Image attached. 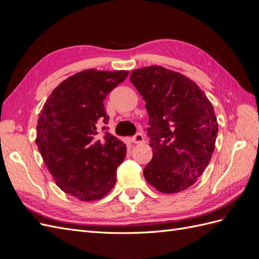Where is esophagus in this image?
<instances>
[{
  "label": "esophagus",
  "instance_id": "esophagus-1",
  "mask_svg": "<svg viewBox=\"0 0 259 259\" xmlns=\"http://www.w3.org/2000/svg\"><path fill=\"white\" fill-rule=\"evenodd\" d=\"M132 142L134 144H141L144 142V136L142 133H137L135 136L132 137Z\"/></svg>",
  "mask_w": 259,
  "mask_h": 259
}]
</instances>
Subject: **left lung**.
Instances as JSON below:
<instances>
[{
  "label": "left lung",
  "mask_w": 259,
  "mask_h": 259,
  "mask_svg": "<svg viewBox=\"0 0 259 259\" xmlns=\"http://www.w3.org/2000/svg\"><path fill=\"white\" fill-rule=\"evenodd\" d=\"M131 82L146 106L153 158L144 168L150 186L163 193L191 187L209 165L218 121L204 92L186 75L160 66L135 69Z\"/></svg>",
  "instance_id": "left-lung-1"
}]
</instances>
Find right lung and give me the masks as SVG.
<instances>
[{
  "label": "right lung",
  "instance_id": "add662e5",
  "mask_svg": "<svg viewBox=\"0 0 259 259\" xmlns=\"http://www.w3.org/2000/svg\"><path fill=\"white\" fill-rule=\"evenodd\" d=\"M128 71L89 69L56 88L39 114L36 144L62 191L82 201L103 198L114 187L125 144L103 126L109 122L103 101Z\"/></svg>",
  "mask_w": 259,
  "mask_h": 259
}]
</instances>
